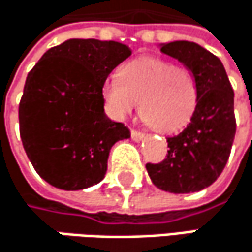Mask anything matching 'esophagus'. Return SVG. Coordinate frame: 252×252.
<instances>
[{"mask_svg": "<svg viewBox=\"0 0 252 252\" xmlns=\"http://www.w3.org/2000/svg\"><path fill=\"white\" fill-rule=\"evenodd\" d=\"M130 136H132V139H133L135 142H139L143 139V136H145V135H143L142 132H139V130L132 129V130H130Z\"/></svg>", "mask_w": 252, "mask_h": 252, "instance_id": "34e87169", "label": "esophagus"}]
</instances>
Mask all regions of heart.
<instances>
[{"label": "heart", "mask_w": 252, "mask_h": 252, "mask_svg": "<svg viewBox=\"0 0 252 252\" xmlns=\"http://www.w3.org/2000/svg\"><path fill=\"white\" fill-rule=\"evenodd\" d=\"M103 98L116 119L139 111L148 125L162 133L184 127L197 106V81L181 65L155 58L141 56L119 69V79H107L101 88Z\"/></svg>", "instance_id": "obj_1"}]
</instances>
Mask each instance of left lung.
<instances>
[{"label":"left lung","instance_id":"8db88e82","mask_svg":"<svg viewBox=\"0 0 252 252\" xmlns=\"http://www.w3.org/2000/svg\"><path fill=\"white\" fill-rule=\"evenodd\" d=\"M161 52L178 59L197 81V106L187 127L168 142L158 164L148 162L152 183L170 193H193L209 187L223 171L236 130L234 90L218 56L197 43L178 40Z\"/></svg>","mask_w":252,"mask_h":252}]
</instances>
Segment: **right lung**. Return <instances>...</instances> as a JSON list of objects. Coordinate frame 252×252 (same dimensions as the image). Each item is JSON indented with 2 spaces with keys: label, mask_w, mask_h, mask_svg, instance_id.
<instances>
[{
  "label": "right lung",
  "mask_w": 252,
  "mask_h": 252,
  "mask_svg": "<svg viewBox=\"0 0 252 252\" xmlns=\"http://www.w3.org/2000/svg\"><path fill=\"white\" fill-rule=\"evenodd\" d=\"M130 56L119 42L71 39L50 47L29 72L18 106L24 151L50 186L81 190L100 183L110 148L130 136L104 113L103 84Z\"/></svg>",
  "instance_id": "1"
}]
</instances>
